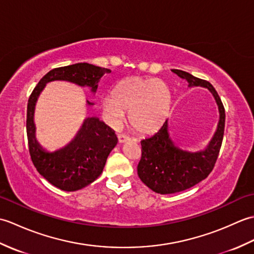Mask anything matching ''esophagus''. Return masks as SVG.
<instances>
[{
	"label": "esophagus",
	"mask_w": 254,
	"mask_h": 254,
	"mask_svg": "<svg viewBox=\"0 0 254 254\" xmlns=\"http://www.w3.org/2000/svg\"><path fill=\"white\" fill-rule=\"evenodd\" d=\"M118 138H119V142H120V143H124V142L128 141V138H130V137H128V136L127 135V134L120 133V134H119V135H118Z\"/></svg>",
	"instance_id": "obj_1"
}]
</instances>
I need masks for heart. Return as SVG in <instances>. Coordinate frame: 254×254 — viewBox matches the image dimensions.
<instances>
[{
	"label": "heart",
	"instance_id": "b5f03b06",
	"mask_svg": "<svg viewBox=\"0 0 254 254\" xmlns=\"http://www.w3.org/2000/svg\"><path fill=\"white\" fill-rule=\"evenodd\" d=\"M171 104L170 90L157 78L128 77L117 85L113 95L102 101V113L119 127L128 111V121L137 132L152 133L164 123Z\"/></svg>",
	"mask_w": 254,
	"mask_h": 254
}]
</instances>
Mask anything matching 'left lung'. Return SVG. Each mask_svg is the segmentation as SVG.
I'll return each instance as SVG.
<instances>
[{
    "instance_id": "8db88e82",
    "label": "left lung",
    "mask_w": 254,
    "mask_h": 254,
    "mask_svg": "<svg viewBox=\"0 0 254 254\" xmlns=\"http://www.w3.org/2000/svg\"><path fill=\"white\" fill-rule=\"evenodd\" d=\"M171 71L186 79L189 87L201 86L212 93L218 106L219 121L213 138L201 152L191 153L177 147L169 136L168 120L153 135L142 139L137 175L144 185L160 194L185 191L207 178L217 160L225 130V108L213 85L181 69Z\"/></svg>"
}]
</instances>
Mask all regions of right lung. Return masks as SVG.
<instances>
[{
	"label": "right lung",
	"mask_w": 254,
	"mask_h": 254,
	"mask_svg": "<svg viewBox=\"0 0 254 254\" xmlns=\"http://www.w3.org/2000/svg\"><path fill=\"white\" fill-rule=\"evenodd\" d=\"M111 71L89 63H76L57 67L48 72L37 84L27 105L26 130L29 154L37 171L52 186L63 191H77L87 187L98 178L108 156L118 143L115 131L98 118L85 119L82 127L73 141L56 152H47L36 139L34 122L35 106L47 83L66 80L82 87H89L96 93L99 79ZM88 106L93 102L87 100Z\"/></svg>",
	"instance_id": "add662e5"
}]
</instances>
